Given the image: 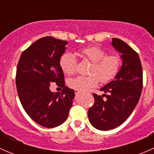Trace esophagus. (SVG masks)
Wrapping results in <instances>:
<instances>
[{
  "mask_svg": "<svg viewBox=\"0 0 154 154\" xmlns=\"http://www.w3.org/2000/svg\"><path fill=\"white\" fill-rule=\"evenodd\" d=\"M74 92H75V94H78L79 92H80V91H77V90H74Z\"/></svg>",
  "mask_w": 154,
  "mask_h": 154,
  "instance_id": "esophagus-1",
  "label": "esophagus"
}]
</instances>
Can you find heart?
I'll use <instances>...</instances> for the list:
<instances>
[{"mask_svg": "<svg viewBox=\"0 0 154 154\" xmlns=\"http://www.w3.org/2000/svg\"><path fill=\"white\" fill-rule=\"evenodd\" d=\"M79 55L83 60L91 63L88 74L90 75L78 76L68 80L70 88L80 91H86L97 86L99 80L107 83L112 80L119 73L122 66L121 57L117 54H106L98 46H89L80 50ZM60 66L65 74L73 75L77 71V62L74 54L65 53L60 59Z\"/></svg>", "mask_w": 154, "mask_h": 154, "instance_id": "obj_1", "label": "heart"}]
</instances>
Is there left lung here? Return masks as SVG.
<instances>
[{"label":"left lung","instance_id":"8db88e82","mask_svg":"<svg viewBox=\"0 0 154 154\" xmlns=\"http://www.w3.org/2000/svg\"><path fill=\"white\" fill-rule=\"evenodd\" d=\"M112 44L122 54L123 64L114 80L101 88L104 94H92L94 103L88 111L90 123L100 130L114 129L127 120L139 102L143 86L139 54L119 38H113Z\"/></svg>","mask_w":154,"mask_h":154}]
</instances>
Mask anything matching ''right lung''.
<instances>
[{
	"label": "right lung",
	"mask_w": 154,
	"mask_h": 154,
	"mask_svg": "<svg viewBox=\"0 0 154 154\" xmlns=\"http://www.w3.org/2000/svg\"><path fill=\"white\" fill-rule=\"evenodd\" d=\"M67 44L51 36L39 38L23 51L17 66L15 83L21 105L34 122L47 128L66 122L72 106L74 91L65 86L60 66ZM53 82L63 88L61 93L49 90Z\"/></svg>",
	"instance_id": "right-lung-1"
}]
</instances>
